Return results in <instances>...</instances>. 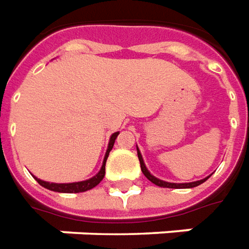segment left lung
I'll use <instances>...</instances> for the list:
<instances>
[{"instance_id":"left-lung-1","label":"left lung","mask_w":249,"mask_h":249,"mask_svg":"<svg viewBox=\"0 0 249 249\" xmlns=\"http://www.w3.org/2000/svg\"><path fill=\"white\" fill-rule=\"evenodd\" d=\"M137 153H138V159H140V164H141L142 174L145 175L147 179L150 180L153 184H156V186H159V187H164V188H193V187H196V186H199V184H202V183H205V181L210 178V176H207V178H205V179L196 180V181H190V183H169V181H164V180L157 179L156 176H153V175L147 171L146 165H145V161H143V159H142V154L138 147H137Z\"/></svg>"}]
</instances>
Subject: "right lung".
<instances>
[{
	"label": "right lung",
	"instance_id": "obj_1",
	"mask_svg": "<svg viewBox=\"0 0 249 249\" xmlns=\"http://www.w3.org/2000/svg\"><path fill=\"white\" fill-rule=\"evenodd\" d=\"M119 135V131H116L114 134L109 137V142H108L107 152H106V156H104V160H103V165L100 168V171L90 179L82 180V181H74V183H50V181H44V180H40L35 178L36 181L40 184L44 188H47L50 191H55V193H66V194H73V193H84V191H88V190H92L93 187H96L104 178L106 175V162H107L108 154L112 150L114 147L115 140L116 137Z\"/></svg>",
	"mask_w": 249,
	"mask_h": 249
}]
</instances>
